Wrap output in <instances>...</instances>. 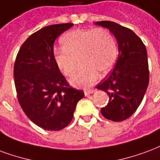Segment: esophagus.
<instances>
[{"label": "esophagus", "instance_id": "34e87169", "mask_svg": "<svg viewBox=\"0 0 160 160\" xmlns=\"http://www.w3.org/2000/svg\"><path fill=\"white\" fill-rule=\"evenodd\" d=\"M95 92V90L94 89H91V90H85V94H86V96H88L90 95V94H92V93H93V92Z\"/></svg>", "mask_w": 160, "mask_h": 160}]
</instances>
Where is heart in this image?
Segmentation results:
<instances>
[{
	"mask_svg": "<svg viewBox=\"0 0 160 160\" xmlns=\"http://www.w3.org/2000/svg\"><path fill=\"white\" fill-rule=\"evenodd\" d=\"M62 49L55 51L57 66L67 77H72L81 68L71 82L76 86H89L98 80L99 73L107 74L115 64L118 47L115 38L107 29H74L61 39Z\"/></svg>",
	"mask_w": 160,
	"mask_h": 160,
	"instance_id": "1",
	"label": "heart"
}]
</instances>
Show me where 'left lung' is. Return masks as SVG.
I'll return each mask as SVG.
<instances>
[{
	"mask_svg": "<svg viewBox=\"0 0 160 160\" xmlns=\"http://www.w3.org/2000/svg\"><path fill=\"white\" fill-rule=\"evenodd\" d=\"M109 29L116 38L119 56L114 68L98 84L109 97L102 108L104 118L115 122L128 119L139 107L149 82L148 54L145 45L131 29L111 21L96 22Z\"/></svg>",
	"mask_w": 160,
	"mask_h": 160,
	"instance_id": "left-lung-1",
	"label": "left lung"
}]
</instances>
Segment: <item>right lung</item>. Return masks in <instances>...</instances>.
Returning <instances> with one entry per match:
<instances>
[{"label": "right lung", "mask_w": 160, "mask_h": 160, "mask_svg": "<svg viewBox=\"0 0 160 160\" xmlns=\"http://www.w3.org/2000/svg\"><path fill=\"white\" fill-rule=\"evenodd\" d=\"M74 23L44 27L20 47L13 68L20 106L27 117L47 131H60L71 122L84 92L68 84L54 60V41Z\"/></svg>", "instance_id": "right-lung-1"}]
</instances>
